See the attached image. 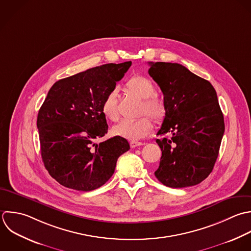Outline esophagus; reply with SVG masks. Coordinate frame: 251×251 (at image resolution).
Wrapping results in <instances>:
<instances>
[{
	"label": "esophagus",
	"mask_w": 251,
	"mask_h": 251,
	"mask_svg": "<svg viewBox=\"0 0 251 251\" xmlns=\"http://www.w3.org/2000/svg\"><path fill=\"white\" fill-rule=\"evenodd\" d=\"M144 144L142 143V142H131L130 143V147L132 148V149H135V148H137V147H141V146H143Z\"/></svg>",
	"instance_id": "esophagus-1"
}]
</instances>
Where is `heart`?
<instances>
[{
    "mask_svg": "<svg viewBox=\"0 0 251 251\" xmlns=\"http://www.w3.org/2000/svg\"><path fill=\"white\" fill-rule=\"evenodd\" d=\"M125 90L133 96L143 100L141 113H148L156 122H160L166 115V106L162 100L153 96L155 88L152 82L142 75L130 78L125 84ZM101 112L110 121H117L119 118L117 92L110 91L101 102ZM153 128L152 120L149 116H143L137 120H122L116 124L112 133L115 136L130 141H138L146 137Z\"/></svg>",
    "mask_w": 251,
    "mask_h": 251,
    "instance_id": "obj_1",
    "label": "heart"
}]
</instances>
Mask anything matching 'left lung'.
I'll use <instances>...</instances> for the list:
<instances>
[{
  "mask_svg": "<svg viewBox=\"0 0 251 251\" xmlns=\"http://www.w3.org/2000/svg\"><path fill=\"white\" fill-rule=\"evenodd\" d=\"M160 87L166 115L157 132L162 155L155 177L170 188L200 184L212 172L225 123L211 83L179 63L149 62Z\"/></svg>",
  "mask_w": 251,
  "mask_h": 251,
  "instance_id": "1",
  "label": "left lung"
}]
</instances>
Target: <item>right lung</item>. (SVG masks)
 Returning a JSON list of instances; mask_svg holds the SVG:
<instances>
[{"instance_id": "1", "label": "right lung", "mask_w": 251, "mask_h": 251, "mask_svg": "<svg viewBox=\"0 0 251 251\" xmlns=\"http://www.w3.org/2000/svg\"><path fill=\"white\" fill-rule=\"evenodd\" d=\"M131 61L108 63L55 82L37 117L41 155L49 174L60 185L90 192L112 176L118 157L130 150L115 136L100 144L107 133L101 102L131 66Z\"/></svg>"}]
</instances>
